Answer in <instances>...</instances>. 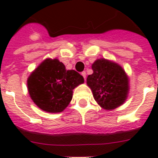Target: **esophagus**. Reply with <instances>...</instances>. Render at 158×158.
I'll return each mask as SVG.
<instances>
[{"label":"esophagus","mask_w":158,"mask_h":158,"mask_svg":"<svg viewBox=\"0 0 158 158\" xmlns=\"http://www.w3.org/2000/svg\"><path fill=\"white\" fill-rule=\"evenodd\" d=\"M81 74H82V76L84 77V79H86V72L85 71H83L81 73Z\"/></svg>","instance_id":"34e87169"}]
</instances>
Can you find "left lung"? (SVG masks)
<instances>
[{"label": "left lung", "mask_w": 158, "mask_h": 158, "mask_svg": "<svg viewBox=\"0 0 158 158\" xmlns=\"http://www.w3.org/2000/svg\"><path fill=\"white\" fill-rule=\"evenodd\" d=\"M94 73L87 78L95 101L105 110H114L126 101L130 91L129 77L115 62L105 58L92 64Z\"/></svg>", "instance_id": "1"}]
</instances>
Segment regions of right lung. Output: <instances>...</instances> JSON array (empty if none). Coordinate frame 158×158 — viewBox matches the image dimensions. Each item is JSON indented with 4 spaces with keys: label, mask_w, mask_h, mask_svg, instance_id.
Listing matches in <instances>:
<instances>
[{
    "label": "right lung",
    "mask_w": 158,
    "mask_h": 158,
    "mask_svg": "<svg viewBox=\"0 0 158 158\" xmlns=\"http://www.w3.org/2000/svg\"><path fill=\"white\" fill-rule=\"evenodd\" d=\"M82 75L65 69L58 59L44 60L28 76V91L38 107L50 113L61 112L73 98V90L84 84Z\"/></svg>",
    "instance_id": "add662e5"
}]
</instances>
